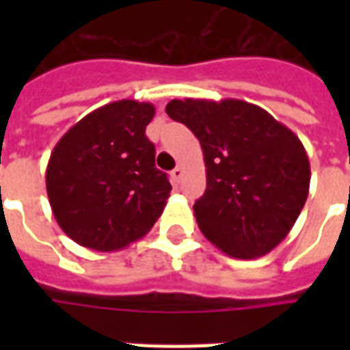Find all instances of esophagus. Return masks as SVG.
Listing matches in <instances>:
<instances>
[{
  "mask_svg": "<svg viewBox=\"0 0 350 350\" xmlns=\"http://www.w3.org/2000/svg\"><path fill=\"white\" fill-rule=\"evenodd\" d=\"M170 176H172V180H174L176 183H180L181 178H183V169H181L180 165H178V167H176V169L170 172Z\"/></svg>",
  "mask_w": 350,
  "mask_h": 350,
  "instance_id": "obj_1",
  "label": "esophagus"
}]
</instances>
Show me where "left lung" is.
<instances>
[{"label": "left lung", "instance_id": "left-lung-1", "mask_svg": "<svg viewBox=\"0 0 350 350\" xmlns=\"http://www.w3.org/2000/svg\"><path fill=\"white\" fill-rule=\"evenodd\" d=\"M165 111L202 145L207 189L194 216L203 236L238 260L282 243L309 196L310 165L299 137L241 100L187 98Z\"/></svg>", "mask_w": 350, "mask_h": 350}]
</instances>
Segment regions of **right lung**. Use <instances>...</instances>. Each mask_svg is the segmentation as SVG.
Returning <instances> with one entry per match:
<instances>
[{"label": "right lung", "mask_w": 350, "mask_h": 350, "mask_svg": "<svg viewBox=\"0 0 350 350\" xmlns=\"http://www.w3.org/2000/svg\"><path fill=\"white\" fill-rule=\"evenodd\" d=\"M154 105L121 100L70 126L46 165V194L57 225L87 249L111 252L143 238L172 191L145 136Z\"/></svg>", "instance_id": "obj_1"}]
</instances>
